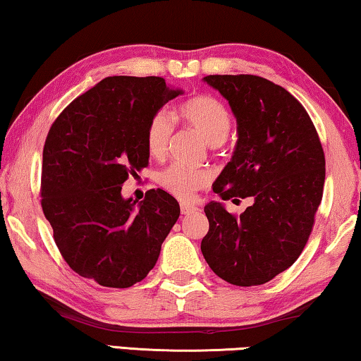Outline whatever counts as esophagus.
Masks as SVG:
<instances>
[{
    "mask_svg": "<svg viewBox=\"0 0 361 361\" xmlns=\"http://www.w3.org/2000/svg\"><path fill=\"white\" fill-rule=\"evenodd\" d=\"M180 210H181V215H189V213H194L195 210H197V207L183 202V204L180 205Z\"/></svg>",
    "mask_w": 361,
    "mask_h": 361,
    "instance_id": "34e87169",
    "label": "esophagus"
}]
</instances>
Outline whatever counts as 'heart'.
<instances>
[{"instance_id":"heart-1","label":"heart","mask_w":361,"mask_h":361,"mask_svg":"<svg viewBox=\"0 0 361 361\" xmlns=\"http://www.w3.org/2000/svg\"><path fill=\"white\" fill-rule=\"evenodd\" d=\"M181 119L194 127L212 146L221 145L229 135L232 116L221 100L213 95H195L180 106ZM173 119L166 111L151 116L146 126V149L149 156L162 159L167 154L173 135ZM212 180L209 170L189 169L181 164H172L157 173V183L175 197L189 200L199 189L205 188Z\"/></svg>"}]
</instances>
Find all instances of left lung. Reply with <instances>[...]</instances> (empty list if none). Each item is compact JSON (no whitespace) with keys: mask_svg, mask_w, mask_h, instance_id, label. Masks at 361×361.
I'll use <instances>...</instances> for the list:
<instances>
[{"mask_svg":"<svg viewBox=\"0 0 361 361\" xmlns=\"http://www.w3.org/2000/svg\"><path fill=\"white\" fill-rule=\"evenodd\" d=\"M237 119L235 151L215 191L252 199L239 216L205 205L209 232L200 250L212 271L237 286L262 285L302 253L325 185V154L307 111L282 85L253 75H210Z\"/></svg>","mask_w":361,"mask_h":361,"instance_id":"obj_1","label":"left lung"}]
</instances>
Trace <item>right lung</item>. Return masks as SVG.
I'll return each mask as SVG.
<instances>
[{"label": "right lung", "mask_w": 361, "mask_h": 361, "mask_svg": "<svg viewBox=\"0 0 361 361\" xmlns=\"http://www.w3.org/2000/svg\"><path fill=\"white\" fill-rule=\"evenodd\" d=\"M181 92L159 76H111L54 121L42 149L41 207L81 277L129 288L154 267L180 205L162 189H149L140 204L121 189L148 166L151 116Z\"/></svg>", "instance_id": "obj_1"}]
</instances>
